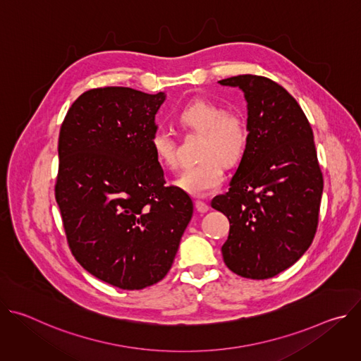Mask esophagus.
I'll return each mask as SVG.
<instances>
[{
    "mask_svg": "<svg viewBox=\"0 0 361 361\" xmlns=\"http://www.w3.org/2000/svg\"><path fill=\"white\" fill-rule=\"evenodd\" d=\"M195 209H197V212L198 213H207L209 210H210V207H209V204L207 202H204V201H201V200H195Z\"/></svg>",
    "mask_w": 361,
    "mask_h": 361,
    "instance_id": "34e87169",
    "label": "esophagus"
}]
</instances>
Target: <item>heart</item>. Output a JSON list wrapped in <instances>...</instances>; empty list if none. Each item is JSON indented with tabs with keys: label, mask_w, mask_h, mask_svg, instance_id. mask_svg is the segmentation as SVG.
<instances>
[{
	"label": "heart",
	"mask_w": 361,
	"mask_h": 361,
	"mask_svg": "<svg viewBox=\"0 0 361 361\" xmlns=\"http://www.w3.org/2000/svg\"><path fill=\"white\" fill-rule=\"evenodd\" d=\"M178 123L191 133L201 134L197 164L187 167L177 180V185L191 195H205L219 188L224 180V164L234 166L244 156L248 130L241 116L226 111L214 101L195 98L185 104L178 116ZM151 148L157 160L174 170L180 164L176 138L157 130L151 135Z\"/></svg>",
	"instance_id": "b5f03b06"
}]
</instances>
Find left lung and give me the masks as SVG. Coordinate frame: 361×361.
I'll use <instances>...</instances> for the list:
<instances>
[{
    "label": "left lung",
    "instance_id": "8db88e82",
    "mask_svg": "<svg viewBox=\"0 0 361 361\" xmlns=\"http://www.w3.org/2000/svg\"><path fill=\"white\" fill-rule=\"evenodd\" d=\"M247 101L248 141L227 192L212 207L227 216L221 247L235 274L264 280L291 267L312 245L323 194L313 130L298 102L260 75L219 81Z\"/></svg>",
    "mask_w": 361,
    "mask_h": 361
}]
</instances>
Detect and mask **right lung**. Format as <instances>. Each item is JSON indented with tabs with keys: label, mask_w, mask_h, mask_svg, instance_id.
<instances>
[{
	"label": "right lung",
	"mask_w": 361,
	"mask_h": 361,
	"mask_svg": "<svg viewBox=\"0 0 361 361\" xmlns=\"http://www.w3.org/2000/svg\"><path fill=\"white\" fill-rule=\"evenodd\" d=\"M164 99V92L92 88L60 130L56 200L70 250L90 274L123 290L166 277L192 216L190 195L164 185L149 144Z\"/></svg>",
	"instance_id": "1"
}]
</instances>
